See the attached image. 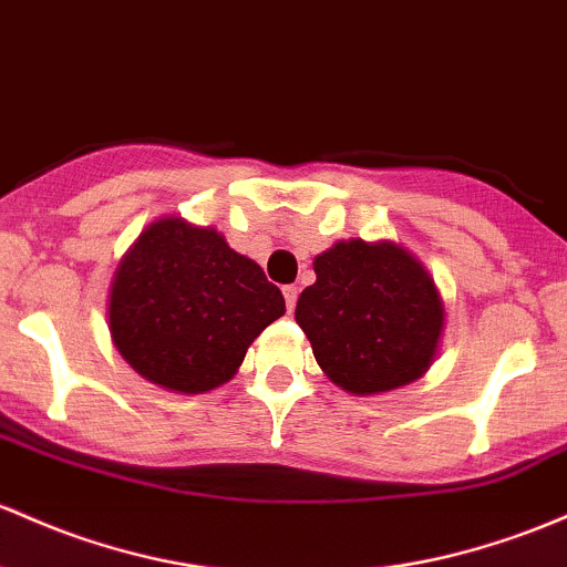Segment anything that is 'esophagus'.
<instances>
[{
	"instance_id": "esophagus-1",
	"label": "esophagus",
	"mask_w": 567,
	"mask_h": 567,
	"mask_svg": "<svg viewBox=\"0 0 567 567\" xmlns=\"http://www.w3.org/2000/svg\"><path fill=\"white\" fill-rule=\"evenodd\" d=\"M282 296H285V303H288V312H293L296 301H298V288H296V285H288V288H282Z\"/></svg>"
}]
</instances>
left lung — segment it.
I'll return each mask as SVG.
<instances>
[{
	"label": "left lung",
	"instance_id": "1",
	"mask_svg": "<svg viewBox=\"0 0 567 567\" xmlns=\"http://www.w3.org/2000/svg\"><path fill=\"white\" fill-rule=\"evenodd\" d=\"M315 274L296 303V322L333 384L379 395L431 369L446 312L414 252L388 239L336 241L315 258Z\"/></svg>",
	"mask_w": 567,
	"mask_h": 567
}]
</instances>
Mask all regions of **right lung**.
Wrapping results in <instances>:
<instances>
[{"label":"right lung","mask_w":567,"mask_h":567,"mask_svg":"<svg viewBox=\"0 0 567 567\" xmlns=\"http://www.w3.org/2000/svg\"><path fill=\"white\" fill-rule=\"evenodd\" d=\"M285 315L264 269L213 226L158 217L112 274L115 350L147 382L198 395L234 379L247 347Z\"/></svg>","instance_id":"obj_1"}]
</instances>
